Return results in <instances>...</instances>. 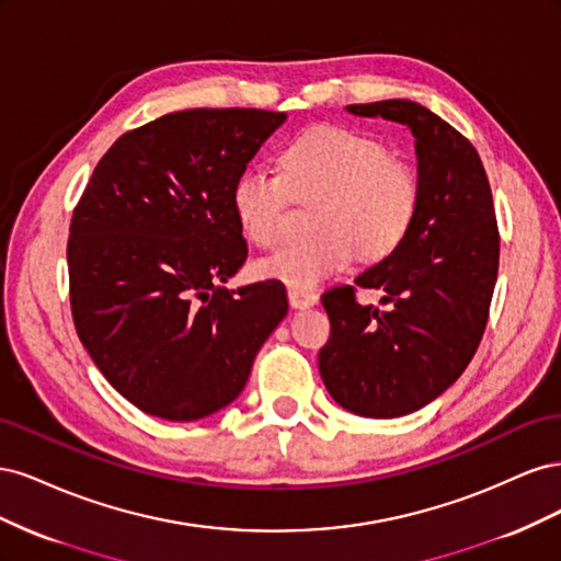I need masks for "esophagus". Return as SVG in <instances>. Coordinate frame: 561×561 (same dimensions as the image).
<instances>
[{
	"instance_id": "1",
	"label": "esophagus",
	"mask_w": 561,
	"mask_h": 561,
	"mask_svg": "<svg viewBox=\"0 0 561 561\" xmlns=\"http://www.w3.org/2000/svg\"><path fill=\"white\" fill-rule=\"evenodd\" d=\"M287 299H290L295 309H307L318 301V295L313 290H307V287H287Z\"/></svg>"
}]
</instances>
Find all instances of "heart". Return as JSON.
<instances>
[{"label":"heart","instance_id":"heart-1","mask_svg":"<svg viewBox=\"0 0 561 561\" xmlns=\"http://www.w3.org/2000/svg\"><path fill=\"white\" fill-rule=\"evenodd\" d=\"M278 165L280 175L250 168L236 178L231 206L241 231L262 248L276 245L290 203L313 201L316 233L262 260V276L313 287L355 257L367 264L388 260L416 222V168L365 133L313 126L283 147Z\"/></svg>","mask_w":561,"mask_h":561}]
</instances>
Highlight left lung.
Returning a JSON list of instances; mask_svg holds the SVG:
<instances>
[{
  "mask_svg": "<svg viewBox=\"0 0 561 561\" xmlns=\"http://www.w3.org/2000/svg\"><path fill=\"white\" fill-rule=\"evenodd\" d=\"M346 110L412 130L421 208L388 260L320 297L332 332L318 367L344 410L393 419L445 393L472 360L494 297L501 236L480 154L445 118L412 100ZM358 286L386 291L391 309L363 308Z\"/></svg>",
  "mask_w": 561,
  "mask_h": 561,
  "instance_id": "left-lung-1",
  "label": "left lung"
}]
</instances>
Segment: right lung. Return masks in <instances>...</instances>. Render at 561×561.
I'll use <instances>...</instances> for the list:
<instances>
[{
  "instance_id": "obj_1",
  "label": "right lung",
  "mask_w": 561,
  "mask_h": 561,
  "mask_svg": "<svg viewBox=\"0 0 561 561\" xmlns=\"http://www.w3.org/2000/svg\"><path fill=\"white\" fill-rule=\"evenodd\" d=\"M285 122L268 110H184L124 133L98 161L67 239L75 328L145 414L196 421L243 390L287 313L280 280L227 290L248 260L231 186Z\"/></svg>"
}]
</instances>
